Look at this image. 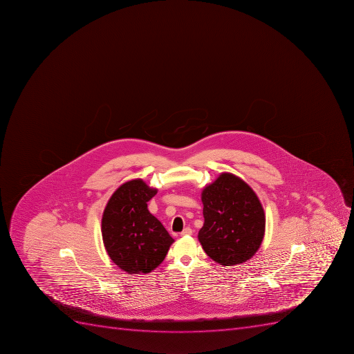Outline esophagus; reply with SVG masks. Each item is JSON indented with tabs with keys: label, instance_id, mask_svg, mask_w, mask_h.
<instances>
[{
	"label": "esophagus",
	"instance_id": "obj_1",
	"mask_svg": "<svg viewBox=\"0 0 354 354\" xmlns=\"http://www.w3.org/2000/svg\"><path fill=\"white\" fill-rule=\"evenodd\" d=\"M192 233H193L192 229H190V227H186V229L183 230V232H181L180 235L181 236H186V235H192Z\"/></svg>",
	"mask_w": 354,
	"mask_h": 354
}]
</instances>
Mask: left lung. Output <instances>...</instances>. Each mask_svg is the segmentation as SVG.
<instances>
[{
	"mask_svg": "<svg viewBox=\"0 0 354 354\" xmlns=\"http://www.w3.org/2000/svg\"><path fill=\"white\" fill-rule=\"evenodd\" d=\"M204 225L198 240L209 258L235 266L252 258L265 236L266 216L252 188L238 176L222 173L203 188Z\"/></svg>",
	"mask_w": 354,
	"mask_h": 354,
	"instance_id": "1",
	"label": "left lung"
}]
</instances>
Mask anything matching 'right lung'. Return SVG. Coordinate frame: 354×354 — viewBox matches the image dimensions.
Wrapping results in <instances>:
<instances>
[{
    "label": "right lung",
    "mask_w": 354,
    "mask_h": 354,
    "mask_svg": "<svg viewBox=\"0 0 354 354\" xmlns=\"http://www.w3.org/2000/svg\"><path fill=\"white\" fill-rule=\"evenodd\" d=\"M158 190L142 179L121 185L105 206L102 238L111 260L129 274H149L166 258L174 239L147 203Z\"/></svg>",
    "instance_id": "right-lung-1"
}]
</instances>
